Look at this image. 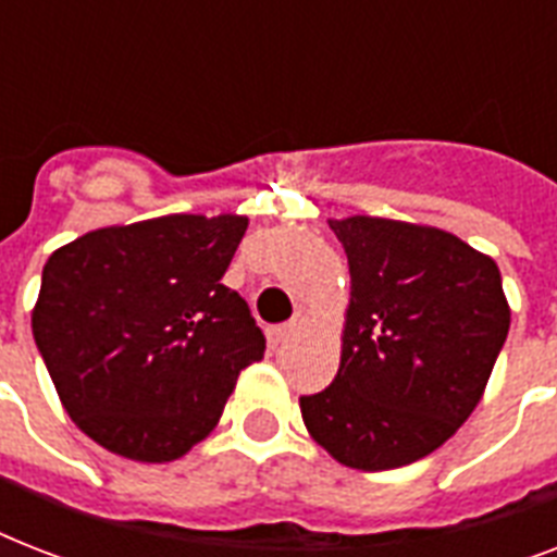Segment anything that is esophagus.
<instances>
[{
	"label": "esophagus",
	"mask_w": 557,
	"mask_h": 557,
	"mask_svg": "<svg viewBox=\"0 0 557 557\" xmlns=\"http://www.w3.org/2000/svg\"><path fill=\"white\" fill-rule=\"evenodd\" d=\"M295 326H297V323H280V326H271V330H269V344H271V347L277 349L280 344H283V341H286L288 335L295 332Z\"/></svg>",
	"instance_id": "34e87169"
}]
</instances>
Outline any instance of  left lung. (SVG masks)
Returning a JSON list of instances; mask_svg holds the SVG:
<instances>
[{"label": "left lung", "instance_id": "left-lung-1", "mask_svg": "<svg viewBox=\"0 0 557 557\" xmlns=\"http://www.w3.org/2000/svg\"><path fill=\"white\" fill-rule=\"evenodd\" d=\"M352 277L330 387L300 396L318 445L358 471L428 457L466 422L509 335L500 269L459 236L396 219H332Z\"/></svg>", "mask_w": 557, "mask_h": 557}]
</instances>
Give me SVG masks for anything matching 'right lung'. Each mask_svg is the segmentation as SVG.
<instances>
[{
  "label": "right lung",
  "mask_w": 557,
  "mask_h": 557,
  "mask_svg": "<svg viewBox=\"0 0 557 557\" xmlns=\"http://www.w3.org/2000/svg\"><path fill=\"white\" fill-rule=\"evenodd\" d=\"M248 219L173 216L100 227L42 269L30 330L65 413L138 462L201 442L265 335L222 274Z\"/></svg>",
  "instance_id": "add662e5"
}]
</instances>
